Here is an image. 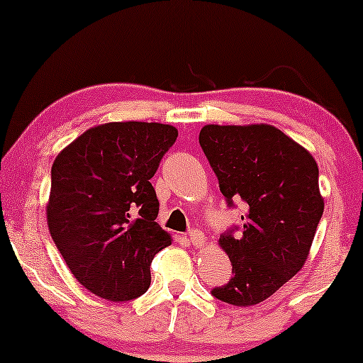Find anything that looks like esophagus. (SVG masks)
<instances>
[{
    "label": "esophagus",
    "instance_id": "esophagus-1",
    "mask_svg": "<svg viewBox=\"0 0 363 363\" xmlns=\"http://www.w3.org/2000/svg\"><path fill=\"white\" fill-rule=\"evenodd\" d=\"M189 240H191V242H193L194 247H198V249L205 247V244H206L205 234H203V232H199V230L189 232Z\"/></svg>",
    "mask_w": 363,
    "mask_h": 363
}]
</instances>
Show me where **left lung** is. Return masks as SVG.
<instances>
[{
  "label": "left lung",
  "instance_id": "1",
  "mask_svg": "<svg viewBox=\"0 0 363 363\" xmlns=\"http://www.w3.org/2000/svg\"><path fill=\"white\" fill-rule=\"evenodd\" d=\"M199 145L228 205L247 203L240 237L218 240L234 274L211 294L230 306H256L306 264L324 210L318 164L309 150L264 123L206 124Z\"/></svg>",
  "mask_w": 363,
  "mask_h": 363
}]
</instances>
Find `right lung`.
I'll use <instances>...</instances> for the list:
<instances>
[{
  "label": "right lung",
  "mask_w": 363,
  "mask_h": 363,
  "mask_svg": "<svg viewBox=\"0 0 363 363\" xmlns=\"http://www.w3.org/2000/svg\"><path fill=\"white\" fill-rule=\"evenodd\" d=\"M177 135L160 123L99 124L54 160L49 232L73 277L97 297H140L155 254L172 244L155 222L158 199L150 179Z\"/></svg>",
  "instance_id": "1"
}]
</instances>
